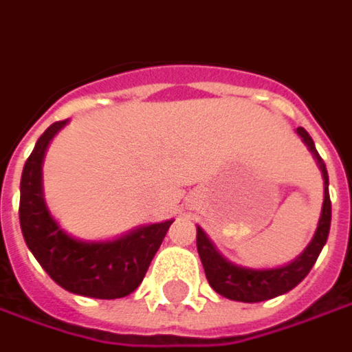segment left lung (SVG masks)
<instances>
[{
  "instance_id": "1",
  "label": "left lung",
  "mask_w": 352,
  "mask_h": 352,
  "mask_svg": "<svg viewBox=\"0 0 352 352\" xmlns=\"http://www.w3.org/2000/svg\"><path fill=\"white\" fill-rule=\"evenodd\" d=\"M297 134L301 135L305 145L309 147L312 157L316 159V164L322 170L324 178V203H322V212H320L318 226L316 232L310 239L307 249L302 251L295 261L289 264H283L278 268H249L241 264L228 261L224 254L220 253L217 245L208 239V236L203 232V228L197 226V251H199L201 263L205 268L210 287L222 297H226L230 301L241 302H261L274 299L278 295L292 292L295 285L307 278L310 268L314 266L318 258L322 247L326 245L329 234V224H331V201H329V180L326 164L322 161V157L314 147V142L305 128H297Z\"/></svg>"
}]
</instances>
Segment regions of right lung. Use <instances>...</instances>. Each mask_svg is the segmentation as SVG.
I'll return each mask as SVG.
<instances>
[{
    "instance_id": "obj_1",
    "label": "right lung",
    "mask_w": 352,
    "mask_h": 352,
    "mask_svg": "<svg viewBox=\"0 0 352 352\" xmlns=\"http://www.w3.org/2000/svg\"><path fill=\"white\" fill-rule=\"evenodd\" d=\"M67 122H53L24 162L19 205L24 241L51 280L63 289L94 299H120L142 283L174 220L134 228L107 241H88L67 234L51 217L42 182L45 151Z\"/></svg>"
}]
</instances>
